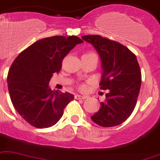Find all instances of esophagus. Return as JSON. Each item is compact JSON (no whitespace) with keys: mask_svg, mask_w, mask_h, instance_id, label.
Returning a JSON list of instances; mask_svg holds the SVG:
<instances>
[{"mask_svg":"<svg viewBox=\"0 0 160 160\" xmlns=\"http://www.w3.org/2000/svg\"><path fill=\"white\" fill-rule=\"evenodd\" d=\"M75 98H76V99H84V98H86V97H85V96L79 95V94H76V95H75Z\"/></svg>","mask_w":160,"mask_h":160,"instance_id":"obj_1","label":"esophagus"}]
</instances>
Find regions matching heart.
Listing matches in <instances>:
<instances>
[{
  "instance_id": "obj_1",
  "label": "heart",
  "mask_w": 160,
  "mask_h": 160,
  "mask_svg": "<svg viewBox=\"0 0 160 160\" xmlns=\"http://www.w3.org/2000/svg\"><path fill=\"white\" fill-rule=\"evenodd\" d=\"M80 90H82V91H84V90H86L87 89V85L86 84H81V85H80Z\"/></svg>"
}]
</instances>
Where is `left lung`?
I'll list each match as a JSON object with an SVG mask.
<instances>
[{
  "instance_id": "8db88e82",
  "label": "left lung",
  "mask_w": 160,
  "mask_h": 160,
  "mask_svg": "<svg viewBox=\"0 0 160 160\" xmlns=\"http://www.w3.org/2000/svg\"><path fill=\"white\" fill-rule=\"evenodd\" d=\"M82 39L93 45L102 61L100 89L106 90V99L91 117L103 127L124 122L136 107L141 84V71L136 57L122 44L99 35H86Z\"/></svg>"
}]
</instances>
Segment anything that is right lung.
<instances>
[{"mask_svg": "<svg viewBox=\"0 0 160 160\" xmlns=\"http://www.w3.org/2000/svg\"><path fill=\"white\" fill-rule=\"evenodd\" d=\"M83 42L76 36H52L35 42L13 62L7 76L10 97L20 116L33 127L55 125L74 95L53 91L48 86L53 73L62 69L63 58Z\"/></svg>", "mask_w": 160, "mask_h": 160, "instance_id": "1", "label": "right lung"}]
</instances>
